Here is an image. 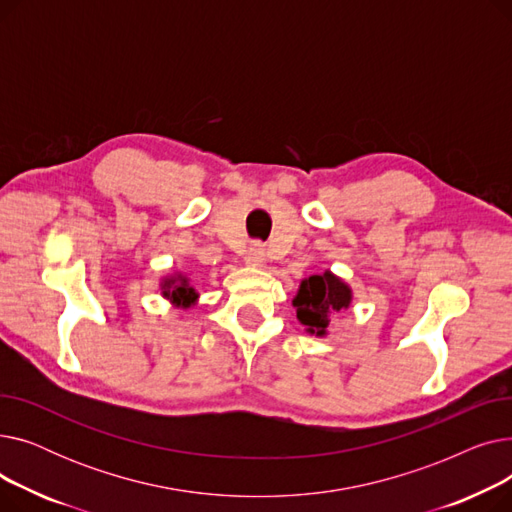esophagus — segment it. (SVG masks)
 Here are the masks:
<instances>
[{
	"label": "esophagus",
	"mask_w": 512,
	"mask_h": 512,
	"mask_svg": "<svg viewBox=\"0 0 512 512\" xmlns=\"http://www.w3.org/2000/svg\"><path fill=\"white\" fill-rule=\"evenodd\" d=\"M247 263L253 267H261L265 263V249L261 242H253L247 251Z\"/></svg>",
	"instance_id": "34e87169"
}]
</instances>
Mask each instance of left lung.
I'll list each match as a JSON object with an SVG mask.
<instances>
[{
	"label": "left lung",
	"instance_id": "left-lung-1",
	"mask_svg": "<svg viewBox=\"0 0 512 512\" xmlns=\"http://www.w3.org/2000/svg\"><path fill=\"white\" fill-rule=\"evenodd\" d=\"M353 290L342 278L326 270L324 274L309 276L301 282L292 307L297 309V319L305 326V332L317 338L328 334L330 319L351 307Z\"/></svg>",
	"mask_w": 512,
	"mask_h": 512
}]
</instances>
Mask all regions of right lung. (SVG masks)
<instances>
[{
	"label": "right lung",
	"instance_id": "obj_1",
	"mask_svg": "<svg viewBox=\"0 0 512 512\" xmlns=\"http://www.w3.org/2000/svg\"><path fill=\"white\" fill-rule=\"evenodd\" d=\"M159 288H161V297H166L178 309H188L197 305L199 301V292L191 286V280L180 272L174 276H166L161 280Z\"/></svg>",
	"mask_w": 512,
	"mask_h": 512
}]
</instances>
